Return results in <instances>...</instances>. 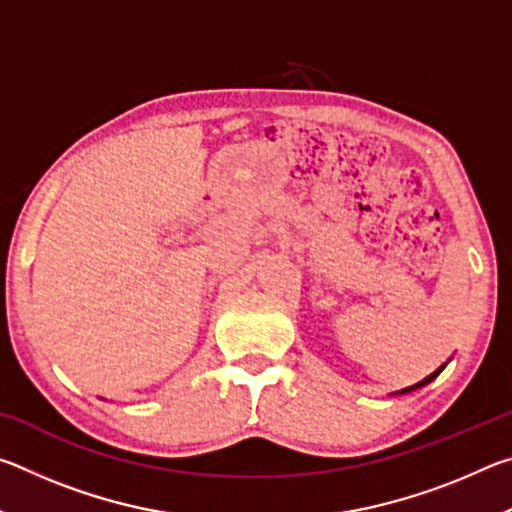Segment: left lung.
<instances>
[{
  "instance_id": "obj_1",
  "label": "left lung",
  "mask_w": 512,
  "mask_h": 512,
  "mask_svg": "<svg viewBox=\"0 0 512 512\" xmlns=\"http://www.w3.org/2000/svg\"><path fill=\"white\" fill-rule=\"evenodd\" d=\"M445 366H447V363H443V366H440L438 370H433L429 377H424L422 381H418V384H413V386H409V388H402V391H395V393H391V395H406V393H413V391H418V388H422V386H427V384H429V381H433V379H436V377L440 375V372H443V370H445Z\"/></svg>"
}]
</instances>
